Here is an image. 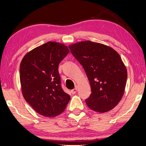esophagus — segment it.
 <instances>
[{"label": "esophagus", "mask_w": 146, "mask_h": 146, "mask_svg": "<svg viewBox=\"0 0 146 146\" xmlns=\"http://www.w3.org/2000/svg\"><path fill=\"white\" fill-rule=\"evenodd\" d=\"M77 89H78L77 86H76L72 90H71V93L72 94H75L76 93V92H77Z\"/></svg>", "instance_id": "34e87169"}]
</instances>
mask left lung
I'll return each mask as SVG.
<instances>
[{
  "mask_svg": "<svg viewBox=\"0 0 146 146\" xmlns=\"http://www.w3.org/2000/svg\"><path fill=\"white\" fill-rule=\"evenodd\" d=\"M69 48L90 82L92 93L85 100L88 107L101 113L112 110L121 100L127 81L120 56L108 46L90 40L70 45Z\"/></svg>",
  "mask_w": 146,
  "mask_h": 146,
  "instance_id": "obj_1",
  "label": "left lung"
}]
</instances>
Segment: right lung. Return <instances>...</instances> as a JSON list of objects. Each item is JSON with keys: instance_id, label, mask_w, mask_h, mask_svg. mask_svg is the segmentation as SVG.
<instances>
[{"instance_id": "obj_1", "label": "right lung", "mask_w": 146, "mask_h": 146, "mask_svg": "<svg viewBox=\"0 0 146 146\" xmlns=\"http://www.w3.org/2000/svg\"><path fill=\"white\" fill-rule=\"evenodd\" d=\"M69 53L66 46L48 42L28 52L20 65L25 100L39 114L55 117L64 111L70 96L62 88L58 65Z\"/></svg>"}]
</instances>
